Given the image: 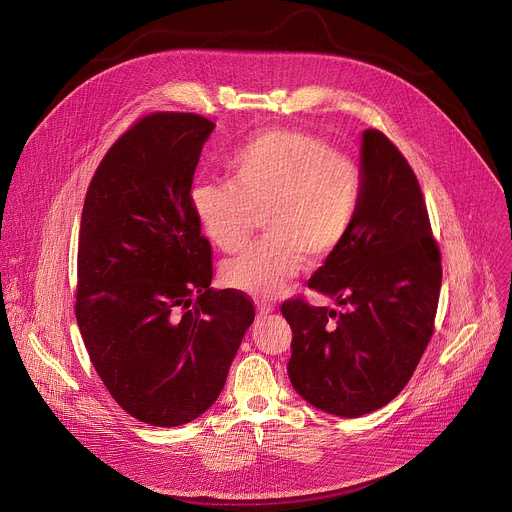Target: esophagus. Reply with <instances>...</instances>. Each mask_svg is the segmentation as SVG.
Wrapping results in <instances>:
<instances>
[{
  "label": "esophagus",
  "mask_w": 512,
  "mask_h": 512,
  "mask_svg": "<svg viewBox=\"0 0 512 512\" xmlns=\"http://www.w3.org/2000/svg\"><path fill=\"white\" fill-rule=\"evenodd\" d=\"M257 312H259V316H267L269 312H273V304H257Z\"/></svg>",
  "instance_id": "esophagus-1"
}]
</instances>
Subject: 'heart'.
Masks as SVG:
<instances>
[{"instance_id": "obj_1", "label": "heart", "mask_w": 512, "mask_h": 512, "mask_svg": "<svg viewBox=\"0 0 512 512\" xmlns=\"http://www.w3.org/2000/svg\"><path fill=\"white\" fill-rule=\"evenodd\" d=\"M229 174L231 182L198 184L192 210L223 253L243 249L263 216L267 237L223 269L225 283L247 296L275 298L302 271L304 259L326 263L354 227L362 170L316 133L261 131L231 156Z\"/></svg>"}]
</instances>
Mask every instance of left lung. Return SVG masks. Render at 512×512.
<instances>
[{
    "instance_id": "1",
    "label": "left lung",
    "mask_w": 512,
    "mask_h": 512,
    "mask_svg": "<svg viewBox=\"0 0 512 512\" xmlns=\"http://www.w3.org/2000/svg\"><path fill=\"white\" fill-rule=\"evenodd\" d=\"M362 200L354 227L308 281L344 312L304 296L281 304L291 326L287 375L314 407L360 417L393 401L433 336L442 253L405 156L379 129L362 133Z\"/></svg>"
}]
</instances>
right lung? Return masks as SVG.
<instances>
[{
  "label": "right lung",
  "instance_id": "right-lung-1",
  "mask_svg": "<svg viewBox=\"0 0 512 512\" xmlns=\"http://www.w3.org/2000/svg\"><path fill=\"white\" fill-rule=\"evenodd\" d=\"M214 123L196 113L139 117L89 184L77 255L79 330L117 405L156 427L202 415L221 395L255 320L239 289H214L212 247L192 178Z\"/></svg>",
  "mask_w": 512,
  "mask_h": 512
}]
</instances>
